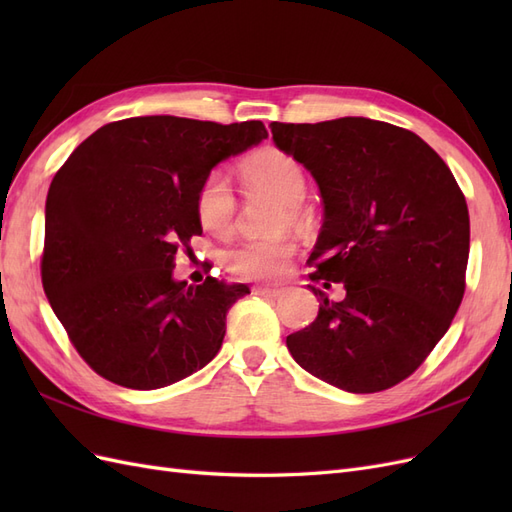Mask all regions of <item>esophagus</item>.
Masks as SVG:
<instances>
[{"label": "esophagus", "mask_w": 512, "mask_h": 512, "mask_svg": "<svg viewBox=\"0 0 512 512\" xmlns=\"http://www.w3.org/2000/svg\"><path fill=\"white\" fill-rule=\"evenodd\" d=\"M252 292L254 294H258V297H262V299H277V297H282V288H269V286H254L252 288Z\"/></svg>", "instance_id": "1"}]
</instances>
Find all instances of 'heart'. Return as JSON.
<instances>
[{"mask_svg": "<svg viewBox=\"0 0 512 512\" xmlns=\"http://www.w3.org/2000/svg\"><path fill=\"white\" fill-rule=\"evenodd\" d=\"M243 188L250 194H271L282 200L275 226L297 224L301 220L299 200L305 196L307 177L303 166L282 149H262L245 158L239 166ZM196 218L203 230L224 237L235 226L237 198L224 175L211 173L196 192ZM297 252L286 235L245 241L224 254L226 269L247 282H269L280 277Z\"/></svg>", "mask_w": 512, "mask_h": 512, "instance_id": "heart-1", "label": "heart"}]
</instances>
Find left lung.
Segmentation results:
<instances>
[{
	"instance_id": "obj_1",
	"label": "left lung",
	"mask_w": 512,
	"mask_h": 512,
	"mask_svg": "<svg viewBox=\"0 0 512 512\" xmlns=\"http://www.w3.org/2000/svg\"><path fill=\"white\" fill-rule=\"evenodd\" d=\"M273 141L314 175L324 224L307 265L342 301L286 337L309 374L348 393H378L412 376L436 348L466 292L470 215L451 168L421 136L342 117L271 123Z\"/></svg>"
}]
</instances>
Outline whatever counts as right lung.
<instances>
[{
    "mask_svg": "<svg viewBox=\"0 0 512 512\" xmlns=\"http://www.w3.org/2000/svg\"><path fill=\"white\" fill-rule=\"evenodd\" d=\"M262 121L170 115L106 123L72 151L46 196L42 286L81 359L136 391L162 389L222 348L226 314L250 288L173 280L203 228L211 168L267 138Z\"/></svg>",
    "mask_w": 512,
    "mask_h": 512,
    "instance_id": "add662e5",
    "label": "right lung"
}]
</instances>
